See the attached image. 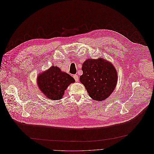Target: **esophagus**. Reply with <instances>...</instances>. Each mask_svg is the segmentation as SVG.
<instances>
[{"mask_svg":"<svg viewBox=\"0 0 154 154\" xmlns=\"http://www.w3.org/2000/svg\"><path fill=\"white\" fill-rule=\"evenodd\" d=\"M73 78H74V79H75V81H78V79H79V77H78V75H73Z\"/></svg>","mask_w":154,"mask_h":154,"instance_id":"esophagus-1","label":"esophagus"}]
</instances>
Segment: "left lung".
<instances>
[{
	"instance_id": "left-lung-1",
	"label": "left lung",
	"mask_w": 154,
	"mask_h": 154,
	"mask_svg": "<svg viewBox=\"0 0 154 154\" xmlns=\"http://www.w3.org/2000/svg\"><path fill=\"white\" fill-rule=\"evenodd\" d=\"M82 71L79 80L94 100L104 101L114 91L117 73L111 63L102 58L88 59L83 63Z\"/></svg>"
}]
</instances>
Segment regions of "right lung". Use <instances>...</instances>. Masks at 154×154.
Masks as SVG:
<instances>
[{
	"mask_svg": "<svg viewBox=\"0 0 154 154\" xmlns=\"http://www.w3.org/2000/svg\"><path fill=\"white\" fill-rule=\"evenodd\" d=\"M75 81L73 77L54 66L38 75L37 78L39 89L50 100L60 99L68 86Z\"/></svg>",
	"mask_w": 154,
	"mask_h": 154,
	"instance_id": "right-lung-1",
	"label": "right lung"
}]
</instances>
